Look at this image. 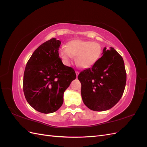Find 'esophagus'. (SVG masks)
<instances>
[{"instance_id":"34e87169","label":"esophagus","mask_w":147,"mask_h":147,"mask_svg":"<svg viewBox=\"0 0 147 147\" xmlns=\"http://www.w3.org/2000/svg\"><path fill=\"white\" fill-rule=\"evenodd\" d=\"M75 73H76L77 77H78V74H79V72H78V71H75Z\"/></svg>"}]
</instances>
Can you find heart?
<instances>
[{"label":"heart","mask_w":147,"mask_h":147,"mask_svg":"<svg viewBox=\"0 0 147 147\" xmlns=\"http://www.w3.org/2000/svg\"><path fill=\"white\" fill-rule=\"evenodd\" d=\"M59 51L65 65H69L75 56L77 64L80 67L86 69L94 65L98 60L101 49L96 43L75 39L69 41L66 47H61Z\"/></svg>","instance_id":"heart-1"}]
</instances>
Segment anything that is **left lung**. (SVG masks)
Instances as JSON below:
<instances>
[{"label": "left lung", "instance_id": "1", "mask_svg": "<svg viewBox=\"0 0 147 147\" xmlns=\"http://www.w3.org/2000/svg\"><path fill=\"white\" fill-rule=\"evenodd\" d=\"M106 49L91 68L82 71L78 76L83 103L97 112L109 110L117 104L126 83L123 57L113 48Z\"/></svg>", "mask_w": 147, "mask_h": 147}]
</instances>
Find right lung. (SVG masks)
<instances>
[{"mask_svg": "<svg viewBox=\"0 0 147 147\" xmlns=\"http://www.w3.org/2000/svg\"><path fill=\"white\" fill-rule=\"evenodd\" d=\"M61 41L53 38L39 46L26 64L23 91L26 100L35 110L51 113L63 104L64 92L76 74L63 64L59 55Z\"/></svg>", "mask_w": 147, "mask_h": 147, "instance_id": "obj_1", "label": "right lung"}]
</instances>
